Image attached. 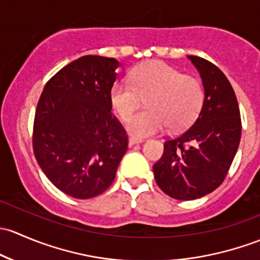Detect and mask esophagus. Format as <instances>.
<instances>
[{
	"mask_svg": "<svg viewBox=\"0 0 260 260\" xmlns=\"http://www.w3.org/2000/svg\"><path fill=\"white\" fill-rule=\"evenodd\" d=\"M144 140H141V139H136V138H130L129 139V145L133 146V145H138V144H143Z\"/></svg>",
	"mask_w": 260,
	"mask_h": 260,
	"instance_id": "obj_1",
	"label": "esophagus"
}]
</instances>
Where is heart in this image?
Wrapping results in <instances>:
<instances>
[{
    "label": "heart",
    "mask_w": 260,
    "mask_h": 260,
    "mask_svg": "<svg viewBox=\"0 0 260 260\" xmlns=\"http://www.w3.org/2000/svg\"><path fill=\"white\" fill-rule=\"evenodd\" d=\"M146 97L145 111L129 116ZM204 103V87L197 77L162 61H148L134 69L129 82H116L110 90L112 110L134 138L144 139L168 126L173 130L188 127L199 115Z\"/></svg>",
    "instance_id": "b5f03b06"
}]
</instances>
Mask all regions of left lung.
<instances>
[{
  "instance_id": "8db88e82",
  "label": "left lung",
  "mask_w": 260,
  "mask_h": 260,
  "mask_svg": "<svg viewBox=\"0 0 260 260\" xmlns=\"http://www.w3.org/2000/svg\"><path fill=\"white\" fill-rule=\"evenodd\" d=\"M188 57L202 77L203 108L191 126L165 141L152 167L159 188L178 200L202 198L223 183L242 135L239 105L225 75L205 58Z\"/></svg>"
}]
</instances>
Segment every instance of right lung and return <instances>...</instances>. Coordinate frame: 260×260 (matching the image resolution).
Wrapping results in <instances>:
<instances>
[{"instance_id": "obj_1", "label": "right lung", "mask_w": 260, "mask_h": 260, "mask_svg": "<svg viewBox=\"0 0 260 260\" xmlns=\"http://www.w3.org/2000/svg\"><path fill=\"white\" fill-rule=\"evenodd\" d=\"M119 65L116 58L82 56L51 77L37 103L35 157L69 197L89 199L105 191L127 150L126 131L110 104Z\"/></svg>"}]
</instances>
